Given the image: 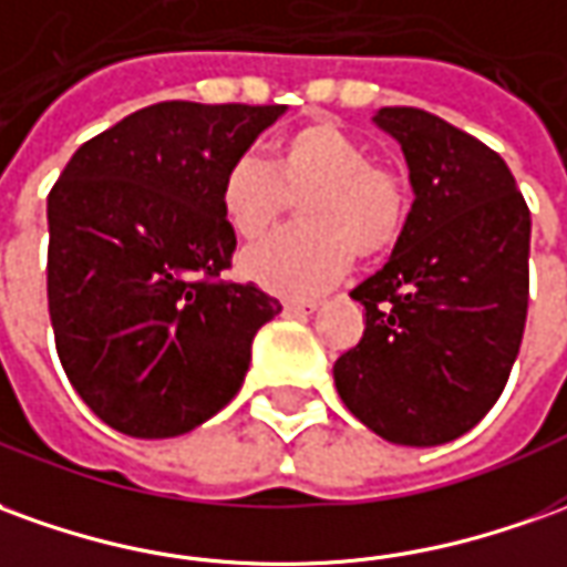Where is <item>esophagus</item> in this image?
<instances>
[{"label": "esophagus", "instance_id": "1", "mask_svg": "<svg viewBox=\"0 0 567 567\" xmlns=\"http://www.w3.org/2000/svg\"><path fill=\"white\" fill-rule=\"evenodd\" d=\"M282 312L285 316H310V312H316V303H297V300H285Z\"/></svg>", "mask_w": 567, "mask_h": 567}]
</instances>
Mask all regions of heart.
I'll list each match as a JSON object with an SVG mask.
<instances>
[{"instance_id": "obj_1", "label": "heart", "mask_w": 567, "mask_h": 567, "mask_svg": "<svg viewBox=\"0 0 567 567\" xmlns=\"http://www.w3.org/2000/svg\"><path fill=\"white\" fill-rule=\"evenodd\" d=\"M303 229H288L239 257L248 282L279 297H312L347 276L355 251L383 255L405 224V187L371 162L362 141L331 122H312L276 141L270 168L243 156L220 177L217 202L239 239L267 236L288 202Z\"/></svg>"}]
</instances>
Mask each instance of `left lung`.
Wrapping results in <instances>:
<instances>
[{
    "mask_svg": "<svg viewBox=\"0 0 567 567\" xmlns=\"http://www.w3.org/2000/svg\"><path fill=\"white\" fill-rule=\"evenodd\" d=\"M371 122L402 146L414 202L390 260L350 291L365 334L334 362V386L380 439L433 449L504 393L528 316L532 215L473 134L417 106Z\"/></svg>",
    "mask_w": 567,
    "mask_h": 567,
    "instance_id": "1",
    "label": "left lung"
}]
</instances>
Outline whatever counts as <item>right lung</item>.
I'll list each match as a JSON object with an SVG mask.
<instances>
[{"mask_svg": "<svg viewBox=\"0 0 567 567\" xmlns=\"http://www.w3.org/2000/svg\"><path fill=\"white\" fill-rule=\"evenodd\" d=\"M288 106L165 101L73 153L49 193V312L82 402L118 433L172 439L233 402L282 310L208 282L236 251L220 177Z\"/></svg>", "mask_w": 567, "mask_h": 567, "instance_id": "1", "label": "right lung"}]
</instances>
